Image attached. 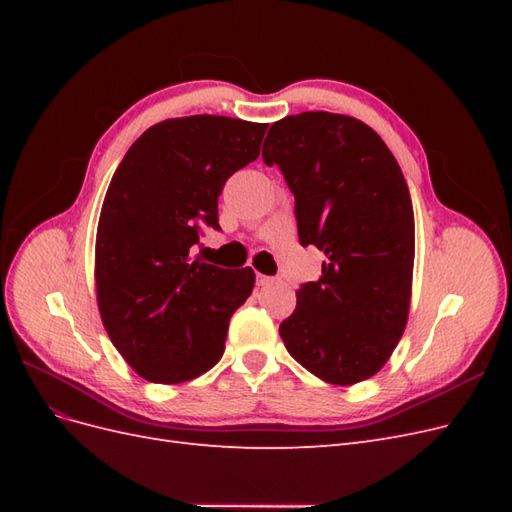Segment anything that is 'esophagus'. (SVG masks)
I'll use <instances>...</instances> for the list:
<instances>
[{"label": "esophagus", "mask_w": 512, "mask_h": 512, "mask_svg": "<svg viewBox=\"0 0 512 512\" xmlns=\"http://www.w3.org/2000/svg\"><path fill=\"white\" fill-rule=\"evenodd\" d=\"M271 282H273V277H269V275H262V273L256 275V284L258 286H269Z\"/></svg>", "instance_id": "34e87169"}]
</instances>
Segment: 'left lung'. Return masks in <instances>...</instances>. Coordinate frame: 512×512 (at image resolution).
Returning a JSON list of instances; mask_svg holds the SVG:
<instances>
[{"instance_id":"8db88e82","label":"left lung","mask_w":512,"mask_h":512,"mask_svg":"<svg viewBox=\"0 0 512 512\" xmlns=\"http://www.w3.org/2000/svg\"><path fill=\"white\" fill-rule=\"evenodd\" d=\"M294 194L301 245L327 260L280 324L294 361L329 384L378 374L404 335L414 211L404 173L363 121L309 111L275 121L262 147Z\"/></svg>"}]
</instances>
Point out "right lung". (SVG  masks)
<instances>
[{
  "mask_svg": "<svg viewBox=\"0 0 512 512\" xmlns=\"http://www.w3.org/2000/svg\"><path fill=\"white\" fill-rule=\"evenodd\" d=\"M267 123L220 115L166 119L136 138L108 185L96 237L104 329L149 382L179 384L222 359L230 316L252 294L250 267L192 256L218 224L226 179L260 156Z\"/></svg>",
  "mask_w": 512,
  "mask_h": 512,
  "instance_id": "1",
  "label": "right lung"
}]
</instances>
